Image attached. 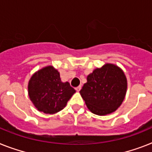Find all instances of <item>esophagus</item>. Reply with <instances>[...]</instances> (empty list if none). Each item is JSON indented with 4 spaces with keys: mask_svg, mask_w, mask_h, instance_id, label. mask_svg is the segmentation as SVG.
<instances>
[{
    "mask_svg": "<svg viewBox=\"0 0 152 152\" xmlns=\"http://www.w3.org/2000/svg\"><path fill=\"white\" fill-rule=\"evenodd\" d=\"M81 88H82V87H81V86H77V87H76V88H75V89H76V91H77V92H79V91H80V90H81Z\"/></svg>",
    "mask_w": 152,
    "mask_h": 152,
    "instance_id": "esophagus-1",
    "label": "esophagus"
}]
</instances>
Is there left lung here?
I'll use <instances>...</instances> for the list:
<instances>
[{
    "mask_svg": "<svg viewBox=\"0 0 152 152\" xmlns=\"http://www.w3.org/2000/svg\"><path fill=\"white\" fill-rule=\"evenodd\" d=\"M127 79L118 66L106 64L87 76L80 93L92 113L104 116L114 112L127 91Z\"/></svg>",
    "mask_w": 152,
    "mask_h": 152,
    "instance_id": "obj_1",
    "label": "left lung"
}]
</instances>
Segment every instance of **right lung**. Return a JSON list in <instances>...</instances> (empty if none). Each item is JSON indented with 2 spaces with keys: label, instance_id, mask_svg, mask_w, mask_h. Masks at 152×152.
Masks as SVG:
<instances>
[{
  "label": "right lung",
  "instance_id": "1",
  "mask_svg": "<svg viewBox=\"0 0 152 152\" xmlns=\"http://www.w3.org/2000/svg\"><path fill=\"white\" fill-rule=\"evenodd\" d=\"M75 92L68 82L61 81L59 72L51 66L35 72L28 83L30 100L45 113L60 111Z\"/></svg>",
  "mask_w": 152,
  "mask_h": 152
}]
</instances>
